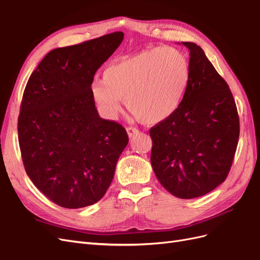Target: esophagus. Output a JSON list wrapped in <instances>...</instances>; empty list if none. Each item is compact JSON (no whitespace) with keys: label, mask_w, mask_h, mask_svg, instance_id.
Returning a JSON list of instances; mask_svg holds the SVG:
<instances>
[{"label":"esophagus","mask_w":260,"mask_h":260,"mask_svg":"<svg viewBox=\"0 0 260 260\" xmlns=\"http://www.w3.org/2000/svg\"><path fill=\"white\" fill-rule=\"evenodd\" d=\"M127 133H128L129 138H132V137H135L136 135H138L139 130L137 128H133V127H127Z\"/></svg>","instance_id":"1"}]
</instances>
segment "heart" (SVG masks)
<instances>
[{
  "instance_id": "obj_1",
  "label": "heart",
  "mask_w": 260,
  "mask_h": 260,
  "mask_svg": "<svg viewBox=\"0 0 260 260\" xmlns=\"http://www.w3.org/2000/svg\"><path fill=\"white\" fill-rule=\"evenodd\" d=\"M190 81V64L175 48L151 49L109 64L102 81L94 80L90 92L100 113L115 119L121 100L132 115L146 124H157L174 115Z\"/></svg>"
}]
</instances>
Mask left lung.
<instances>
[{
    "instance_id": "obj_1",
    "label": "left lung",
    "mask_w": 260,
    "mask_h": 260,
    "mask_svg": "<svg viewBox=\"0 0 260 260\" xmlns=\"http://www.w3.org/2000/svg\"><path fill=\"white\" fill-rule=\"evenodd\" d=\"M190 51V81L179 108L149 130L151 164L160 184L174 196L205 195L225 180L240 136L238 109L229 85L203 49Z\"/></svg>"
}]
</instances>
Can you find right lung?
<instances>
[{"instance_id":"obj_1","label":"right lung","mask_w":260,"mask_h":260,"mask_svg":"<svg viewBox=\"0 0 260 260\" xmlns=\"http://www.w3.org/2000/svg\"><path fill=\"white\" fill-rule=\"evenodd\" d=\"M123 40L113 32L51 51L31 74L18 117L25 170L46 198L65 208L93 205L111 185L129 139L101 118L90 85Z\"/></svg>"}]
</instances>
